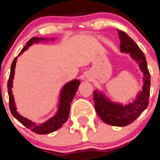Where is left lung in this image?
<instances>
[{"mask_svg":"<svg viewBox=\"0 0 160 160\" xmlns=\"http://www.w3.org/2000/svg\"><path fill=\"white\" fill-rule=\"evenodd\" d=\"M118 34L120 39V51L129 53L131 58L138 63L143 74L142 90H139L134 100L127 104L111 101L98 90H94L93 99L97 113L104 122L116 127H125L133 122L147 108L150 92V74L143 52L123 31L118 30Z\"/></svg>","mask_w":160,"mask_h":160,"instance_id":"obj_1","label":"left lung"}]
</instances>
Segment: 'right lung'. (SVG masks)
I'll return each instance as SVG.
<instances>
[{"instance_id": "add662e5", "label": "right lung", "mask_w": 160, "mask_h": 160, "mask_svg": "<svg viewBox=\"0 0 160 160\" xmlns=\"http://www.w3.org/2000/svg\"><path fill=\"white\" fill-rule=\"evenodd\" d=\"M53 40V38H32L28 43H26L24 48H23L21 53L18 54L17 58H14L11 67V73H10L9 80L8 83V95H9V105L10 110H11V114L13 116L14 118L19 121L21 124H23L25 127L30 129L31 131L34 132L35 133L38 134H48L53 132L54 131L58 130L60 127L63 126V123L67 122L68 119L69 113H70V103L74 97L77 90L78 89L79 86L80 84V81L79 80H71L68 82L66 84L62 87L60 93V99L58 104V111L56 113L50 118L49 120L45 121L44 122L38 123L35 122L33 121L28 120L26 117H23L21 114L18 113L17 111L16 104L14 102V98L12 93V87H13V80L14 77L15 72V67H16V63L18 58L21 55L25 50H27L33 45V43H38L40 41H46V40Z\"/></svg>"}]
</instances>
